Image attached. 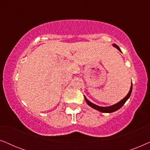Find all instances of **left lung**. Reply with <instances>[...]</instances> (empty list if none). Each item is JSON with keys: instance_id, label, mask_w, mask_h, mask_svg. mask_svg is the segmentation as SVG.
<instances>
[{"instance_id": "8db88e82", "label": "left lung", "mask_w": 150, "mask_h": 150, "mask_svg": "<svg viewBox=\"0 0 150 150\" xmlns=\"http://www.w3.org/2000/svg\"><path fill=\"white\" fill-rule=\"evenodd\" d=\"M112 46L115 47V48H116L118 50H120V52H122V51H121V50H120V47H119L118 46H117L116 44H112ZM132 83H131L130 91H129L128 93L127 94L126 97L123 98L122 100H120V101L117 102V103L115 104H113V105L109 106H100L98 105H96V104L92 103L91 102H90L89 100H87V98H86L85 96H84V97H85V100L86 102H87V104L89 106H91V108H94V109L97 110L100 112H106V113H110V112H115V111H116V110H119L123 105H124V104H125V102H126L127 100H128V98H130V96L131 95V93H132Z\"/></svg>"}]
</instances>
